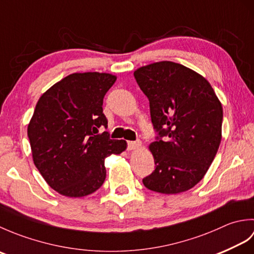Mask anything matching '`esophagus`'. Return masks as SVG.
Returning <instances> with one entry per match:
<instances>
[{
	"label": "esophagus",
	"instance_id": "obj_1",
	"mask_svg": "<svg viewBox=\"0 0 254 254\" xmlns=\"http://www.w3.org/2000/svg\"><path fill=\"white\" fill-rule=\"evenodd\" d=\"M142 143L139 141H135V142H127V149L128 150H134V149H138L141 147Z\"/></svg>",
	"mask_w": 254,
	"mask_h": 254
}]
</instances>
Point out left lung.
Returning <instances> with one entry per match:
<instances>
[{
	"label": "left lung",
	"instance_id": "8db88e82",
	"mask_svg": "<svg viewBox=\"0 0 254 254\" xmlns=\"http://www.w3.org/2000/svg\"><path fill=\"white\" fill-rule=\"evenodd\" d=\"M149 100L156 141L149 145L155 170L143 179L155 192L177 194L203 179L222 139L223 108L202 75L161 61L134 72Z\"/></svg>",
	"mask_w": 254,
	"mask_h": 254
}]
</instances>
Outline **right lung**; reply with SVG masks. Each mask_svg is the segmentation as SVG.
<instances>
[{
    "mask_svg": "<svg viewBox=\"0 0 254 254\" xmlns=\"http://www.w3.org/2000/svg\"><path fill=\"white\" fill-rule=\"evenodd\" d=\"M117 77L108 73H74L48 89L27 128L32 159L53 190L64 196L94 193L106 179L105 159L127 148L111 139L102 112L104 97Z\"/></svg>",
    "mask_w": 254,
    "mask_h": 254,
    "instance_id": "obj_1",
    "label": "right lung"
}]
</instances>
